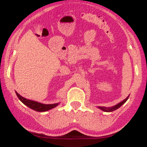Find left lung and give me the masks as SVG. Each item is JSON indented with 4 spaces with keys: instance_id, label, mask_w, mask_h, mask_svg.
Segmentation results:
<instances>
[{
    "instance_id": "obj_1",
    "label": "left lung",
    "mask_w": 147,
    "mask_h": 147,
    "mask_svg": "<svg viewBox=\"0 0 147 147\" xmlns=\"http://www.w3.org/2000/svg\"><path fill=\"white\" fill-rule=\"evenodd\" d=\"M129 95L128 96V97H126V99H124V100L122 101V102L118 103L117 104H116V105L112 106V107L106 108V107H104V106H97V107H98L99 109H101V110H102V111H104V112H112V111H114L117 110V109H119V108L120 107V106H122L123 104H124V103H125L126 101H127V99H129Z\"/></svg>"
}]
</instances>
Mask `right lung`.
Returning a JSON list of instances; mask_svg holds the SVG:
<instances>
[{
  "instance_id": "obj_1",
  "label": "right lung",
  "mask_w": 147,
  "mask_h": 147,
  "mask_svg": "<svg viewBox=\"0 0 147 147\" xmlns=\"http://www.w3.org/2000/svg\"><path fill=\"white\" fill-rule=\"evenodd\" d=\"M16 94L17 95L18 98L19 99V100L21 102H23L25 106H28V107L32 109V110L38 111V112H45V111H48L50 110V109H54V108H55L59 104V103H56V104H42V103L36 102V101L30 100V99L25 98V97L20 95L17 92H16Z\"/></svg>"
}]
</instances>
